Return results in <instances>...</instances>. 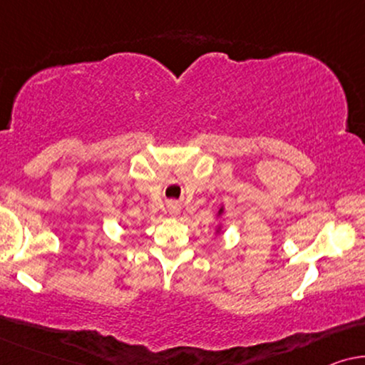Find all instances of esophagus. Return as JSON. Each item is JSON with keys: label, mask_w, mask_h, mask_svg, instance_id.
<instances>
[{"label": "esophagus", "mask_w": 365, "mask_h": 365, "mask_svg": "<svg viewBox=\"0 0 365 365\" xmlns=\"http://www.w3.org/2000/svg\"><path fill=\"white\" fill-rule=\"evenodd\" d=\"M168 213H170L172 217H175V215L180 213V205L175 203V202L168 203Z\"/></svg>", "instance_id": "34e87169"}]
</instances>
